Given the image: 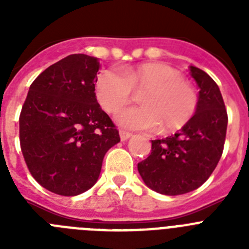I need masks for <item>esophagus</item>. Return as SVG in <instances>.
Returning a JSON list of instances; mask_svg holds the SVG:
<instances>
[{"label": "esophagus", "instance_id": "1", "mask_svg": "<svg viewBox=\"0 0 249 249\" xmlns=\"http://www.w3.org/2000/svg\"><path fill=\"white\" fill-rule=\"evenodd\" d=\"M131 133L129 132H126V131H120V137H121V141H127L129 137H131Z\"/></svg>", "mask_w": 249, "mask_h": 249}]
</instances>
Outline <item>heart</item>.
<instances>
[{
  "label": "heart",
  "instance_id": "b5f03b06",
  "mask_svg": "<svg viewBox=\"0 0 249 249\" xmlns=\"http://www.w3.org/2000/svg\"><path fill=\"white\" fill-rule=\"evenodd\" d=\"M142 91L141 106L121 109L116 122L121 127L160 132L182 128L192 118L197 107L195 89L176 68L164 63H143L128 68L124 74L117 70H103L96 81V96L101 107L116 112L132 97V91Z\"/></svg>",
  "mask_w": 249,
  "mask_h": 249
}]
</instances>
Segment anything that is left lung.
I'll return each instance as SVG.
<instances>
[{"instance_id": "1", "label": "left lung", "mask_w": 249, "mask_h": 249, "mask_svg": "<svg viewBox=\"0 0 249 249\" xmlns=\"http://www.w3.org/2000/svg\"><path fill=\"white\" fill-rule=\"evenodd\" d=\"M190 74L199 87L195 116L175 135L152 141L151 155L137 166L146 186L160 195L197 190L223 152L228 117L221 91L199 68L191 66Z\"/></svg>"}]
</instances>
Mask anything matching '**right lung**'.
<instances>
[{"instance_id":"right-lung-1","label":"right lung","mask_w":249,"mask_h":249,"mask_svg":"<svg viewBox=\"0 0 249 249\" xmlns=\"http://www.w3.org/2000/svg\"><path fill=\"white\" fill-rule=\"evenodd\" d=\"M96 57L70 54L46 68L28 89L19 116V142L31 175L59 196L89 191L103 157L120 142L96 97Z\"/></svg>"}]
</instances>
